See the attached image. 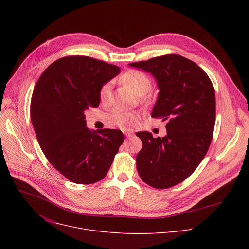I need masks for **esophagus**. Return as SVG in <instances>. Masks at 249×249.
<instances>
[{
	"mask_svg": "<svg viewBox=\"0 0 249 249\" xmlns=\"http://www.w3.org/2000/svg\"><path fill=\"white\" fill-rule=\"evenodd\" d=\"M124 134H125V136H126L127 138H131V137L134 136V133L129 132V131H124Z\"/></svg>",
	"mask_w": 249,
	"mask_h": 249,
	"instance_id": "1",
	"label": "esophagus"
}]
</instances>
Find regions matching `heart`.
Here are the masks:
<instances>
[{"instance_id": "obj_1", "label": "heart", "mask_w": 249, "mask_h": 249, "mask_svg": "<svg viewBox=\"0 0 249 249\" xmlns=\"http://www.w3.org/2000/svg\"><path fill=\"white\" fill-rule=\"evenodd\" d=\"M121 83L125 84L139 96L145 95L152 89V82L144 73L138 71H129L120 78ZM111 96V85L105 84L99 93L102 102H108ZM139 120V115L136 112L128 111L123 108H116L108 115V121L122 129H132L136 126Z\"/></svg>"}]
</instances>
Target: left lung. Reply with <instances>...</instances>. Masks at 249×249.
<instances>
[{"instance_id":"1","label":"left lung","mask_w":249,"mask_h":249,"mask_svg":"<svg viewBox=\"0 0 249 249\" xmlns=\"http://www.w3.org/2000/svg\"><path fill=\"white\" fill-rule=\"evenodd\" d=\"M129 66L155 78L160 91L152 117L167 120L162 138L149 132L136 134L143 143L136 157L139 175L152 187H172L197 168L210 147L216 120L214 87L197 64L179 55Z\"/></svg>"}]
</instances>
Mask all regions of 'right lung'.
<instances>
[{"label":"right lung","mask_w":249,"mask_h":249,"mask_svg":"<svg viewBox=\"0 0 249 249\" xmlns=\"http://www.w3.org/2000/svg\"><path fill=\"white\" fill-rule=\"evenodd\" d=\"M120 68L86 56L53 62L38 79L31 104V123L49 162L77 184L104 178L124 141L120 130H90L85 111L97 107L100 89Z\"/></svg>","instance_id":"add662e5"}]
</instances>
